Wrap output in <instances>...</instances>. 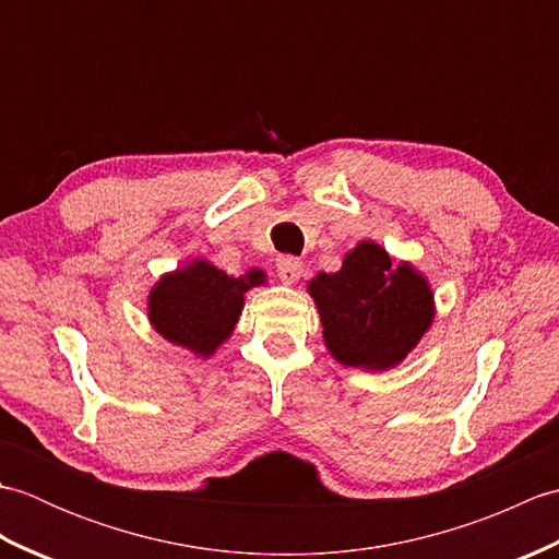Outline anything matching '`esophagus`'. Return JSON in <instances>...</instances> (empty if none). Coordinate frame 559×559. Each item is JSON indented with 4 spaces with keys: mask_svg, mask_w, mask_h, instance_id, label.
<instances>
[{
    "mask_svg": "<svg viewBox=\"0 0 559 559\" xmlns=\"http://www.w3.org/2000/svg\"><path fill=\"white\" fill-rule=\"evenodd\" d=\"M276 271H278V278L286 283V286H293V283H298L302 276V261L298 257H278L276 261Z\"/></svg>",
    "mask_w": 559,
    "mask_h": 559,
    "instance_id": "1",
    "label": "esophagus"
}]
</instances>
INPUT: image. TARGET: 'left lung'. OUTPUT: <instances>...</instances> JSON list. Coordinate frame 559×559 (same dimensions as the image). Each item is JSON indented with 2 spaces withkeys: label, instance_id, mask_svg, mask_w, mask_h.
I'll return each instance as SVG.
<instances>
[{
  "label": "left lung",
  "instance_id": "1",
  "mask_svg": "<svg viewBox=\"0 0 559 559\" xmlns=\"http://www.w3.org/2000/svg\"><path fill=\"white\" fill-rule=\"evenodd\" d=\"M307 293L322 319L331 358L365 372L394 370L437 314L425 273L374 240L348 249L336 273H317Z\"/></svg>",
  "mask_w": 559,
  "mask_h": 559
}]
</instances>
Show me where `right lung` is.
<instances>
[{
    "mask_svg": "<svg viewBox=\"0 0 559 559\" xmlns=\"http://www.w3.org/2000/svg\"><path fill=\"white\" fill-rule=\"evenodd\" d=\"M266 283L259 266L230 276L209 259H192L153 283L146 298L148 322L173 346L211 358L240 322L245 295Z\"/></svg>",
    "mask_w": 559,
    "mask_h": 559,
    "instance_id": "add662e5",
    "label": "right lung"
}]
</instances>
